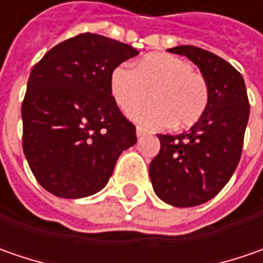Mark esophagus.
<instances>
[{"label":"esophagus","mask_w":263,"mask_h":263,"mask_svg":"<svg viewBox=\"0 0 263 263\" xmlns=\"http://www.w3.org/2000/svg\"><path fill=\"white\" fill-rule=\"evenodd\" d=\"M145 135H146L145 128H142V127H136V136L137 137H143Z\"/></svg>","instance_id":"34e87169"}]
</instances>
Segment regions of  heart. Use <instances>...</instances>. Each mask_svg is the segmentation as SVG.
I'll use <instances>...</instances> for the list:
<instances>
[{"instance_id": "obj_1", "label": "heart", "mask_w": 263, "mask_h": 263, "mask_svg": "<svg viewBox=\"0 0 263 263\" xmlns=\"http://www.w3.org/2000/svg\"><path fill=\"white\" fill-rule=\"evenodd\" d=\"M111 95L117 106L130 111L152 101L155 105L132 114V118L151 128H187L196 124L209 105V85L205 76L178 57L155 54L140 60L136 68L116 67L109 77Z\"/></svg>"}]
</instances>
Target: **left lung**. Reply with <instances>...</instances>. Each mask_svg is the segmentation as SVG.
Masks as SVG:
<instances>
[{"label": "left lung", "mask_w": 263, "mask_h": 263, "mask_svg": "<svg viewBox=\"0 0 263 263\" xmlns=\"http://www.w3.org/2000/svg\"><path fill=\"white\" fill-rule=\"evenodd\" d=\"M168 51L199 67L211 96L203 117L190 130L176 136L158 135L161 151L149 165V177L165 203L197 206L217 196L236 171L250 105L243 77L226 60L192 45Z\"/></svg>", "instance_id": "8db88e82"}]
</instances>
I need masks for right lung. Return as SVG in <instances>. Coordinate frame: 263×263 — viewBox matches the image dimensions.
<instances>
[{
  "label": "right lung",
  "instance_id": "right-lung-1",
  "mask_svg": "<svg viewBox=\"0 0 263 263\" xmlns=\"http://www.w3.org/2000/svg\"><path fill=\"white\" fill-rule=\"evenodd\" d=\"M133 46L80 33L49 49L29 76L22 105L23 152L33 176L64 199L92 196L106 186L136 127L109 89L112 70L133 58Z\"/></svg>",
  "mask_w": 263,
  "mask_h": 263
}]
</instances>
